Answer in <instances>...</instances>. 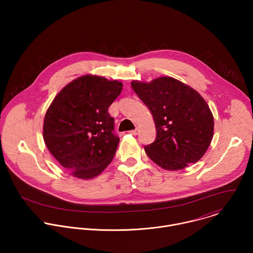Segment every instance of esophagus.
<instances>
[{"label":"esophagus","instance_id":"esophagus-1","mask_svg":"<svg viewBox=\"0 0 253 253\" xmlns=\"http://www.w3.org/2000/svg\"><path fill=\"white\" fill-rule=\"evenodd\" d=\"M129 133H130V134H132V135H137V134H138V129L131 130V131H129Z\"/></svg>","mask_w":253,"mask_h":253}]
</instances>
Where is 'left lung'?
<instances>
[{
  "label": "left lung",
  "instance_id": "8db88e82",
  "mask_svg": "<svg viewBox=\"0 0 253 253\" xmlns=\"http://www.w3.org/2000/svg\"><path fill=\"white\" fill-rule=\"evenodd\" d=\"M131 86L155 123L156 139L144 147L148 157L173 171L196 163L208 149L214 130L213 115L200 94L171 77L133 81Z\"/></svg>",
  "mask_w": 253,
  "mask_h": 253
}]
</instances>
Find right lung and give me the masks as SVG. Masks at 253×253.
Wrapping results in <instances>:
<instances>
[{"label": "right lung", "mask_w": 253, "mask_h": 253, "mask_svg": "<svg viewBox=\"0 0 253 253\" xmlns=\"http://www.w3.org/2000/svg\"><path fill=\"white\" fill-rule=\"evenodd\" d=\"M122 86L116 80L85 75L65 86L48 108L43 127L45 144L73 176L91 179L113 160L120 139L108 108Z\"/></svg>", "instance_id": "add662e5"}]
</instances>
